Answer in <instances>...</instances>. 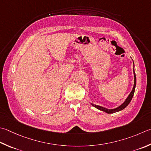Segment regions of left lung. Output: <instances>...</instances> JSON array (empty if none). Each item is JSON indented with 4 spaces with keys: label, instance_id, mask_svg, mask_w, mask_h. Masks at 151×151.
Listing matches in <instances>:
<instances>
[{
    "label": "left lung",
    "instance_id": "1",
    "mask_svg": "<svg viewBox=\"0 0 151 151\" xmlns=\"http://www.w3.org/2000/svg\"><path fill=\"white\" fill-rule=\"evenodd\" d=\"M134 88H133L132 91H131V93H129V95L128 96V97H127V99H126V101L124 102L120 106H119V107H117L116 109H106V108L102 107H101V106L96 105H94V104H92V103H91V105H92V106H93L94 107L97 108V109H99V110H101L102 111H104V112H105V113H107L108 114L116 113V112H118V111H120L121 110H122V109H124L126 107H127V106L128 105L129 103H130L131 100L132 99V97H133V96H134L135 86H136V76H135V71H134Z\"/></svg>",
    "mask_w": 151,
    "mask_h": 151
}]
</instances>
